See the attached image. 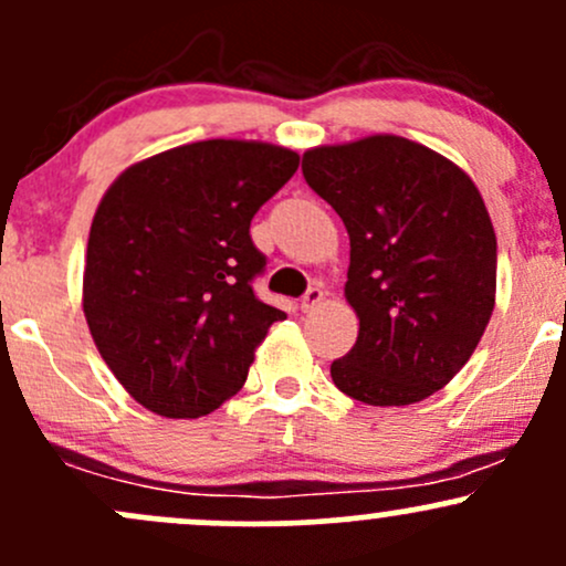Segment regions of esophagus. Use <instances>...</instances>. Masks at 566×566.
<instances>
[{"label":"esophagus","mask_w":566,"mask_h":566,"mask_svg":"<svg viewBox=\"0 0 566 566\" xmlns=\"http://www.w3.org/2000/svg\"><path fill=\"white\" fill-rule=\"evenodd\" d=\"M323 298H325L323 290L312 287V290H308V293L301 298V308H303V312H312V308H317L319 303H323Z\"/></svg>","instance_id":"obj_1"}]
</instances>
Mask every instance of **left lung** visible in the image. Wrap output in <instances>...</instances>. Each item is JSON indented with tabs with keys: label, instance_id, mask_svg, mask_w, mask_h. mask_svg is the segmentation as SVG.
Wrapping results in <instances>:
<instances>
[{
	"label": "left lung",
	"instance_id": "obj_1",
	"mask_svg": "<svg viewBox=\"0 0 566 566\" xmlns=\"http://www.w3.org/2000/svg\"><path fill=\"white\" fill-rule=\"evenodd\" d=\"M303 178L349 235L344 298L358 342L331 363L338 390L407 407L467 366L496 303V233L469 174L398 135L314 146Z\"/></svg>",
	"mask_w": 566,
	"mask_h": 566
}]
</instances>
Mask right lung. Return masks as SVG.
I'll return each mask as SVG.
<instances>
[{"label":"right lung","instance_id":"right-lung-1","mask_svg":"<svg viewBox=\"0 0 566 566\" xmlns=\"http://www.w3.org/2000/svg\"><path fill=\"white\" fill-rule=\"evenodd\" d=\"M263 140H198L133 163L105 189L83 268V314L124 390L163 418H203L247 382L284 312L252 293L265 258L249 224L298 170Z\"/></svg>","mask_w":566,"mask_h":566}]
</instances>
